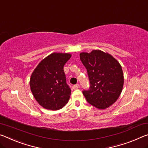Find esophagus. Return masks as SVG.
I'll return each mask as SVG.
<instances>
[{
    "label": "esophagus",
    "instance_id": "1",
    "mask_svg": "<svg viewBox=\"0 0 148 148\" xmlns=\"http://www.w3.org/2000/svg\"><path fill=\"white\" fill-rule=\"evenodd\" d=\"M74 87H75V88L78 89L79 88V84H76V85H74Z\"/></svg>",
    "mask_w": 148,
    "mask_h": 148
}]
</instances>
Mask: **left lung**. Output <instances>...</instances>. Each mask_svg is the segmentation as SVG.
Here are the masks:
<instances>
[{"label":"left lung","instance_id":"obj_1","mask_svg":"<svg viewBox=\"0 0 148 148\" xmlns=\"http://www.w3.org/2000/svg\"><path fill=\"white\" fill-rule=\"evenodd\" d=\"M87 70L90 88L82 93L89 103L99 109L111 106L123 90L124 76L121 64L111 55L100 50L79 54Z\"/></svg>","mask_w":148,"mask_h":148}]
</instances>
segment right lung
<instances>
[{"mask_svg":"<svg viewBox=\"0 0 148 148\" xmlns=\"http://www.w3.org/2000/svg\"><path fill=\"white\" fill-rule=\"evenodd\" d=\"M70 57L69 53H52L33 72L30 88L35 99L45 109H60L69 101L71 90L63 68Z\"/></svg>","mask_w":148,"mask_h":148,"instance_id":"obj_1","label":"right lung"}]
</instances>
